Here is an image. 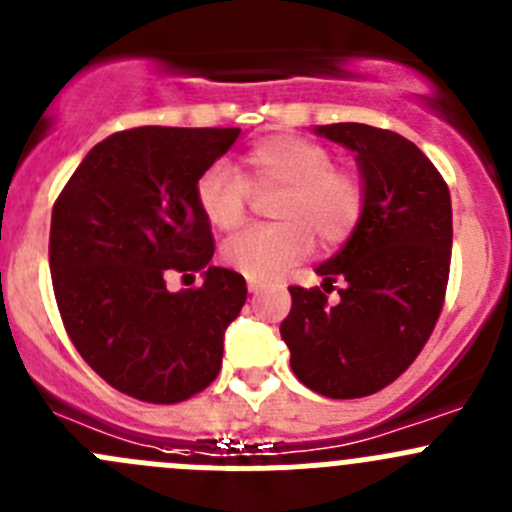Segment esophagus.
Listing matches in <instances>:
<instances>
[{"instance_id":"esophagus-1","label":"esophagus","mask_w":512,"mask_h":512,"mask_svg":"<svg viewBox=\"0 0 512 512\" xmlns=\"http://www.w3.org/2000/svg\"><path fill=\"white\" fill-rule=\"evenodd\" d=\"M261 289V281H253V279H248V291H251V294H256V291Z\"/></svg>"}]
</instances>
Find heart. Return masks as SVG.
<instances>
[{"label": "heart", "instance_id": "b5f03b06", "mask_svg": "<svg viewBox=\"0 0 512 512\" xmlns=\"http://www.w3.org/2000/svg\"><path fill=\"white\" fill-rule=\"evenodd\" d=\"M243 173L231 163L208 165L196 180V206L218 231H236L246 221L251 188H279L276 223L253 226L228 238L221 259L253 281L274 279L311 246L347 241L364 213V183L357 173L332 165V153L296 135H271L243 155Z\"/></svg>", "mask_w": 512, "mask_h": 512}]
</instances>
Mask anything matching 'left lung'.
I'll use <instances>...</instances> for the list:
<instances>
[{"mask_svg": "<svg viewBox=\"0 0 512 512\" xmlns=\"http://www.w3.org/2000/svg\"><path fill=\"white\" fill-rule=\"evenodd\" d=\"M316 133L357 153L367 201L342 251L316 269L324 289L289 286L281 339L299 382L324 397L357 399L405 372L440 319L452 256L450 188L392 130L334 123ZM337 280L340 301L329 305L325 294Z\"/></svg>", "mask_w": 512, "mask_h": 512, "instance_id": "8db88e82", "label": "left lung"}]
</instances>
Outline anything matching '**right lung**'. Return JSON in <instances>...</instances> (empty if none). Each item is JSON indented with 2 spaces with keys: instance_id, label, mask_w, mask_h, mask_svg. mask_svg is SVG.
Returning <instances> with one entry per match:
<instances>
[{
  "instance_id": "add662e5",
  "label": "right lung",
  "mask_w": 512,
  "mask_h": 512,
  "mask_svg": "<svg viewBox=\"0 0 512 512\" xmlns=\"http://www.w3.org/2000/svg\"><path fill=\"white\" fill-rule=\"evenodd\" d=\"M238 135L120 130L85 155L52 208V289L67 337L110 387L140 402L175 405L203 392L246 304V279L208 266L211 223L193 193ZM170 270H203L204 284L173 295Z\"/></svg>"
}]
</instances>
